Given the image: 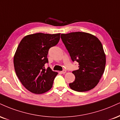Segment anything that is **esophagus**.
Segmentation results:
<instances>
[{"mask_svg": "<svg viewBox=\"0 0 120 120\" xmlns=\"http://www.w3.org/2000/svg\"><path fill=\"white\" fill-rule=\"evenodd\" d=\"M66 70H63V71H61V73H62V74H65V73H66Z\"/></svg>", "mask_w": 120, "mask_h": 120, "instance_id": "esophagus-1", "label": "esophagus"}]
</instances>
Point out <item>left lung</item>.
Masks as SVG:
<instances>
[{
  "instance_id": "left-lung-1",
  "label": "left lung",
  "mask_w": 120,
  "mask_h": 120,
  "mask_svg": "<svg viewBox=\"0 0 120 120\" xmlns=\"http://www.w3.org/2000/svg\"><path fill=\"white\" fill-rule=\"evenodd\" d=\"M61 38L72 61L79 63V69L72 72L75 79L69 84L70 88L79 92L94 88L106 65V55L101 41L93 34L82 32L61 34Z\"/></svg>"
}]
</instances>
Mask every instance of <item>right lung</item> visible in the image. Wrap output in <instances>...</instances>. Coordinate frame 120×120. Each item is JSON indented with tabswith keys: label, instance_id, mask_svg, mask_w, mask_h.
I'll return each instance as SVG.
<instances>
[{
	"label": "right lung",
	"instance_id": "right-lung-1",
	"mask_svg": "<svg viewBox=\"0 0 120 120\" xmlns=\"http://www.w3.org/2000/svg\"><path fill=\"white\" fill-rule=\"evenodd\" d=\"M60 34H28L22 38L14 56V66L18 79L27 90L34 94L49 91L58 73L50 67L47 56L50 47L56 45Z\"/></svg>",
	"mask_w": 120,
	"mask_h": 120
}]
</instances>
